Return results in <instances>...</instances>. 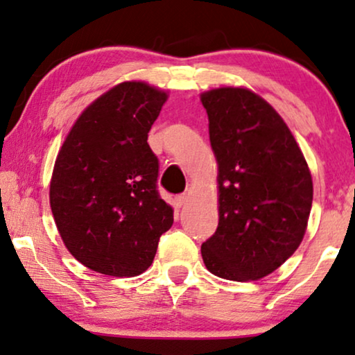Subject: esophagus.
Segmentation results:
<instances>
[{"mask_svg":"<svg viewBox=\"0 0 355 355\" xmlns=\"http://www.w3.org/2000/svg\"><path fill=\"white\" fill-rule=\"evenodd\" d=\"M187 201H188L187 194H178V196H175V206L177 207H183L184 204H187Z\"/></svg>","mask_w":355,"mask_h":355,"instance_id":"1","label":"esophagus"}]
</instances>
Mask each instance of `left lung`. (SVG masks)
<instances>
[{"label":"left lung","mask_w":355,"mask_h":355,"mask_svg":"<svg viewBox=\"0 0 355 355\" xmlns=\"http://www.w3.org/2000/svg\"><path fill=\"white\" fill-rule=\"evenodd\" d=\"M218 164V227L201 246L214 275L267 277L301 244L312 207L307 162L286 123L246 88L201 94Z\"/></svg>","instance_id":"8db88e82"}]
</instances>
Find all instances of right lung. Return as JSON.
<instances>
[{
    "instance_id": "add662e5",
    "label": "right lung",
    "mask_w": 355,
    "mask_h": 355,
    "mask_svg": "<svg viewBox=\"0 0 355 355\" xmlns=\"http://www.w3.org/2000/svg\"><path fill=\"white\" fill-rule=\"evenodd\" d=\"M166 99L143 82L117 85L85 109L58 154L49 187L54 222L69 252L103 275L143 273L173 223L148 144Z\"/></svg>"
}]
</instances>
